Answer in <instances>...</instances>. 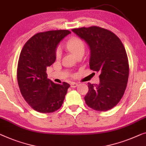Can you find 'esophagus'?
I'll return each mask as SVG.
<instances>
[{
	"instance_id": "34e87169",
	"label": "esophagus",
	"mask_w": 146,
	"mask_h": 146,
	"mask_svg": "<svg viewBox=\"0 0 146 146\" xmlns=\"http://www.w3.org/2000/svg\"><path fill=\"white\" fill-rule=\"evenodd\" d=\"M78 86V84L76 83V82H72L70 84V87L71 88H76Z\"/></svg>"
}]
</instances>
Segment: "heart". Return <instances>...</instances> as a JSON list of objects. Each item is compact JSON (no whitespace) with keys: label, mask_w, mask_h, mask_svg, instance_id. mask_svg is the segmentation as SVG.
Listing matches in <instances>:
<instances>
[{"label":"heart","mask_w":146,"mask_h":146,"mask_svg":"<svg viewBox=\"0 0 146 146\" xmlns=\"http://www.w3.org/2000/svg\"><path fill=\"white\" fill-rule=\"evenodd\" d=\"M67 48L75 56L78 54L84 53L85 52V44L81 39L78 37H72L67 43ZM62 54L60 48H57L56 51V58H60Z\"/></svg>","instance_id":"obj_1"}]
</instances>
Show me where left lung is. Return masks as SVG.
<instances>
[{
	"instance_id": "left-lung-1",
	"label": "left lung",
	"mask_w": 146,
	"mask_h": 146,
	"mask_svg": "<svg viewBox=\"0 0 146 146\" xmlns=\"http://www.w3.org/2000/svg\"><path fill=\"white\" fill-rule=\"evenodd\" d=\"M72 31L89 46L90 69L101 72L98 84H88L86 104L96 111H108L119 102L128 83L129 65L125 48L115 33L101 27Z\"/></svg>"
}]
</instances>
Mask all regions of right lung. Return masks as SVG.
<instances>
[{
  "mask_svg": "<svg viewBox=\"0 0 146 146\" xmlns=\"http://www.w3.org/2000/svg\"><path fill=\"white\" fill-rule=\"evenodd\" d=\"M71 33L68 30L39 33L25 44L19 57L17 79L21 94L29 106L42 113L60 109L70 87L47 79L46 70L56 60L58 44Z\"/></svg>",
  "mask_w": 146,
  "mask_h": 146,
  "instance_id": "1",
  "label": "right lung"
}]
</instances>
